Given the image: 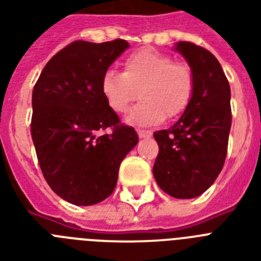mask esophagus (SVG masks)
I'll use <instances>...</instances> for the list:
<instances>
[{
	"label": "esophagus",
	"mask_w": 261,
	"mask_h": 261,
	"mask_svg": "<svg viewBox=\"0 0 261 261\" xmlns=\"http://www.w3.org/2000/svg\"><path fill=\"white\" fill-rule=\"evenodd\" d=\"M138 135L139 138H150L152 135V133L150 130H141V128H138Z\"/></svg>",
	"instance_id": "esophagus-1"
}]
</instances>
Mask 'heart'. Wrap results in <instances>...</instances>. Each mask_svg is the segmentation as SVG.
Masks as SVG:
<instances>
[{"mask_svg": "<svg viewBox=\"0 0 261 261\" xmlns=\"http://www.w3.org/2000/svg\"><path fill=\"white\" fill-rule=\"evenodd\" d=\"M122 73L107 71L100 88L110 109L118 114L128 111L133 101L141 103L130 119L138 124H156L165 118H177L188 109L194 94V72L188 63L174 61L170 55L154 49H139L123 60Z\"/></svg>", "mask_w": 261, "mask_h": 261, "instance_id": "b5f03b06", "label": "heart"}]
</instances>
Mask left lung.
<instances>
[{
    "label": "left lung",
    "instance_id": "left-lung-1",
    "mask_svg": "<svg viewBox=\"0 0 261 261\" xmlns=\"http://www.w3.org/2000/svg\"><path fill=\"white\" fill-rule=\"evenodd\" d=\"M194 72V94L179 120L154 133L160 151L152 174L175 198L202 194L219 177L228 151L232 110L230 88L219 60L189 41L175 46Z\"/></svg>",
    "mask_w": 261,
    "mask_h": 261
}]
</instances>
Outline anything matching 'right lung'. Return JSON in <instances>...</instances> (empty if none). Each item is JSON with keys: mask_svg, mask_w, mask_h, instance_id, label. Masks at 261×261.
Instances as JSON below:
<instances>
[{"mask_svg": "<svg viewBox=\"0 0 261 261\" xmlns=\"http://www.w3.org/2000/svg\"><path fill=\"white\" fill-rule=\"evenodd\" d=\"M128 48L126 40H77L42 69L32 94L31 134L50 189L73 205H94L111 196L120 162L138 143L101 94L110 65Z\"/></svg>", "mask_w": 261, "mask_h": 261, "instance_id": "1", "label": "right lung"}]
</instances>
